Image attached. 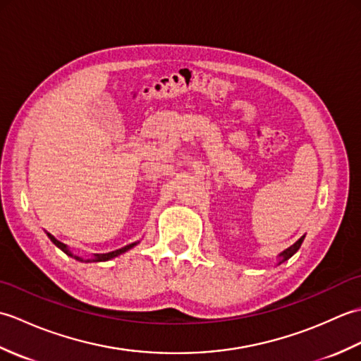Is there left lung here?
I'll use <instances>...</instances> for the list:
<instances>
[{
	"instance_id": "8db88e82",
	"label": "left lung",
	"mask_w": 361,
	"mask_h": 361,
	"mask_svg": "<svg viewBox=\"0 0 361 361\" xmlns=\"http://www.w3.org/2000/svg\"><path fill=\"white\" fill-rule=\"evenodd\" d=\"M304 237H305V235H302L301 239H299L298 242H295L293 245H291V247H288L287 250H283V251L281 252V255H279V262H278L279 265L286 262V260H288L291 256L295 255V252H296L299 248H301V243H302V240H304Z\"/></svg>"
}]
</instances>
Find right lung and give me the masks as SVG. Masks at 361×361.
I'll list each match as a JSON object with an SVG mask.
<instances>
[{"mask_svg":"<svg viewBox=\"0 0 361 361\" xmlns=\"http://www.w3.org/2000/svg\"><path fill=\"white\" fill-rule=\"evenodd\" d=\"M48 237L51 239V242H52L54 245H56V247H59L60 250H62V251L65 252V255L71 256V257H74V259H78V260H80V262H104V260H110V259H113V257H116V256L122 255V252L128 251L130 248H133L135 245L137 243V242H135V243H130V245H127V247H122V248H119V250H114V251H110V252H105V255H94V257H93V259H83V257H80V256H75V255H73L71 250L68 248L65 243H62L60 240H57L56 237L51 235L49 233H48Z\"/></svg>","mask_w":361,"mask_h":361,"instance_id":"1","label":"right lung"}]
</instances>
